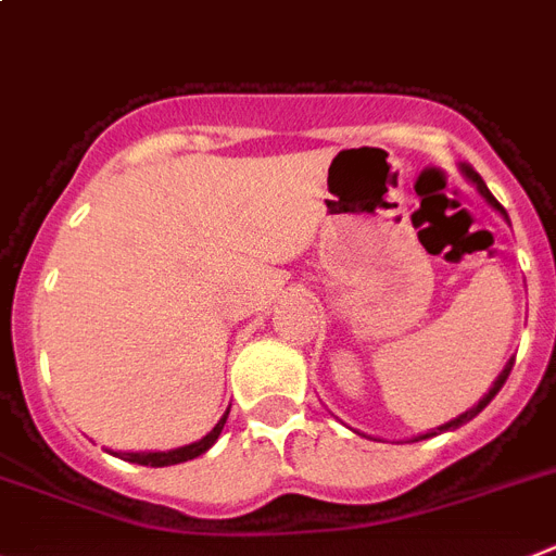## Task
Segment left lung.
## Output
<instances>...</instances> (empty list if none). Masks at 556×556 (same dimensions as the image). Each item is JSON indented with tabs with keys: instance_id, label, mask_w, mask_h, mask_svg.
<instances>
[{
	"instance_id": "obj_1",
	"label": "left lung",
	"mask_w": 556,
	"mask_h": 556,
	"mask_svg": "<svg viewBox=\"0 0 556 556\" xmlns=\"http://www.w3.org/2000/svg\"><path fill=\"white\" fill-rule=\"evenodd\" d=\"M458 168H462V174H464V177L469 179V182L476 185V188H478V193H481V197L486 199V205H490V207H495V211L501 213V216H504L506 222H509V216H506V211H504V207H501V202H497V199L492 197V193H490V188H486V182H483V179L478 177V170L472 168V165H467V163H462V165H458ZM511 365H515V357H511L509 363L504 365V371L497 374V379H495V382H492V388H490V391L483 393V400H478V405H472V407H469V410H464L462 416H455V419L444 421V425L433 427V430H427V433H419V435H414V439H410V441H421V439H430V435L447 433V430H455V427L467 425L469 419H476V416L481 414L483 407H486V405H490L492 400H495V396H497V391H501V388H504V382H506V379H509V374H511Z\"/></svg>"
}]
</instances>
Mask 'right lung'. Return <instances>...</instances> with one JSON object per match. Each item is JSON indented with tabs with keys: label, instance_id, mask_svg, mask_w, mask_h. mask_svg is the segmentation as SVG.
Instances as JSON below:
<instances>
[{
	"label": "right lung",
	"instance_id": "add662e5",
	"mask_svg": "<svg viewBox=\"0 0 556 556\" xmlns=\"http://www.w3.org/2000/svg\"><path fill=\"white\" fill-rule=\"evenodd\" d=\"M227 414L230 410H225V416H222L219 421H216V427H213L211 433L202 435L199 441H193V444H185V447H177V450H154V453H109L117 455V458H123V462H131V464H142V467H170V464H182V462H191V458H197V455L207 453V450L216 444V439L222 435V427H225L227 421Z\"/></svg>",
	"mask_w": 556,
	"mask_h": 556
}]
</instances>
